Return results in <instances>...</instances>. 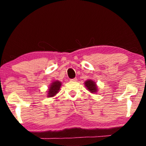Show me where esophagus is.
<instances>
[{
    "label": "esophagus",
    "mask_w": 146,
    "mask_h": 146,
    "mask_svg": "<svg viewBox=\"0 0 146 146\" xmlns=\"http://www.w3.org/2000/svg\"><path fill=\"white\" fill-rule=\"evenodd\" d=\"M71 82H76V81H77V78H75L71 79Z\"/></svg>",
    "instance_id": "1"
}]
</instances>
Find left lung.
I'll return each instance as SVG.
<instances>
[{"label":"left lung","instance_id":"obj_1","mask_svg":"<svg viewBox=\"0 0 146 146\" xmlns=\"http://www.w3.org/2000/svg\"><path fill=\"white\" fill-rule=\"evenodd\" d=\"M85 87L91 93H96L98 91V86L95 82L91 79H89L85 81Z\"/></svg>","mask_w":146,"mask_h":146}]
</instances>
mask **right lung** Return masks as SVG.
<instances>
[{
  "instance_id": "obj_1",
  "label": "right lung",
  "mask_w": 146,
  "mask_h": 146,
  "mask_svg": "<svg viewBox=\"0 0 146 146\" xmlns=\"http://www.w3.org/2000/svg\"><path fill=\"white\" fill-rule=\"evenodd\" d=\"M62 86V82L59 80H55L53 81L49 85V87L48 88V90L47 91V97L50 98L53 97L59 92L60 87Z\"/></svg>"
}]
</instances>
